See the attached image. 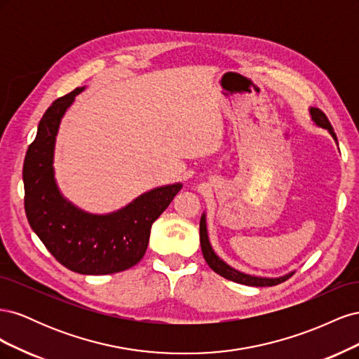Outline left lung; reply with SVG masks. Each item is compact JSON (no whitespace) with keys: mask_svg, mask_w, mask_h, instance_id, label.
<instances>
[{"mask_svg":"<svg viewBox=\"0 0 359 359\" xmlns=\"http://www.w3.org/2000/svg\"><path fill=\"white\" fill-rule=\"evenodd\" d=\"M310 115H311V119L314 121V124L322 127V128H327L328 132L331 133V136L334 137L335 142H337V136L334 133V128H332V126L330 123V119L327 118V115H325L320 109H318V107H311ZM201 247H202V255H203V257L206 260V264H208V266L214 271V273H217V274L227 278V280L235 281V283L245 285V286L265 287V286H276L278 283H283V281H286L289 277L293 276V273L286 274L283 277H278V278H266V277L248 276V274L241 273V271L233 269L232 266H229L226 262H223V260L214 253V250H212V247L210 244L208 232H206L205 214L201 217Z\"/></svg>","mask_w":359,"mask_h":359,"instance_id":"8db88e82","label":"left lung"}]
</instances>
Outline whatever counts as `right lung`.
Masks as SVG:
<instances>
[{
  "instance_id": "obj_1",
  "label": "right lung",
  "mask_w": 359,
  "mask_h": 359,
  "mask_svg": "<svg viewBox=\"0 0 359 359\" xmlns=\"http://www.w3.org/2000/svg\"><path fill=\"white\" fill-rule=\"evenodd\" d=\"M83 88L53 102L39 123L24 161L25 212L31 229L61 265L79 274L121 273L144 257L151 226L181 190V184L140 194L126 208L88 214L61 196L53 178V148L61 118Z\"/></svg>"
}]
</instances>
